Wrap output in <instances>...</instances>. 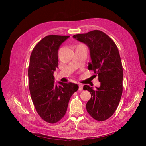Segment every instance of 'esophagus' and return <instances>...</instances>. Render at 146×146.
<instances>
[{"instance_id": "34e87169", "label": "esophagus", "mask_w": 146, "mask_h": 146, "mask_svg": "<svg viewBox=\"0 0 146 146\" xmlns=\"http://www.w3.org/2000/svg\"><path fill=\"white\" fill-rule=\"evenodd\" d=\"M83 88V86L81 84H78V90H82Z\"/></svg>"}]
</instances>
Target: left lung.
I'll return each instance as SVG.
<instances>
[{
  "mask_svg": "<svg viewBox=\"0 0 146 146\" xmlns=\"http://www.w3.org/2000/svg\"><path fill=\"white\" fill-rule=\"evenodd\" d=\"M73 38L89 47L92 62L88 70L94 71L100 82L95 90L84 86V90L90 91L91 96L86 110L95 120L104 121L114 114L122 97L123 68L119 51L115 42L102 31L76 34Z\"/></svg>",
  "mask_w": 146,
  "mask_h": 146,
  "instance_id": "obj_1",
  "label": "left lung"
}]
</instances>
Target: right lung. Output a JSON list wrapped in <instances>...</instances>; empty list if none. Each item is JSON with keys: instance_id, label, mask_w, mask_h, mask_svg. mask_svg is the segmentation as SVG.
<instances>
[{"instance_id": "1", "label": "right lung", "mask_w": 146, "mask_h": 146, "mask_svg": "<svg viewBox=\"0 0 146 146\" xmlns=\"http://www.w3.org/2000/svg\"><path fill=\"white\" fill-rule=\"evenodd\" d=\"M70 36L48 35L34 47L28 68L29 88L36 112L46 122L55 123L65 115L69 101L78 86L74 83H54L58 67L59 47Z\"/></svg>"}]
</instances>
